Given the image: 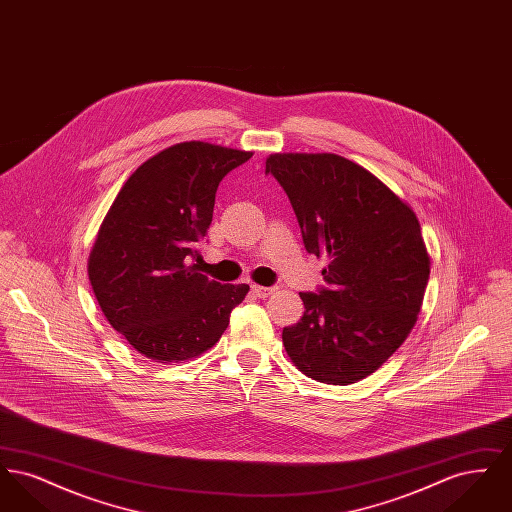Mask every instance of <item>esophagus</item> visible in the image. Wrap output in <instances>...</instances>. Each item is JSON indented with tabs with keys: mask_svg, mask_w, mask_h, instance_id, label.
Returning <instances> with one entry per match:
<instances>
[{
	"mask_svg": "<svg viewBox=\"0 0 512 512\" xmlns=\"http://www.w3.org/2000/svg\"><path fill=\"white\" fill-rule=\"evenodd\" d=\"M251 292L255 297H268L270 293L274 292V288H267V286H259V284H253L251 286Z\"/></svg>",
	"mask_w": 512,
	"mask_h": 512,
	"instance_id": "obj_1",
	"label": "esophagus"
}]
</instances>
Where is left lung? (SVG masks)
Masks as SVG:
<instances>
[{"label": "left lung", "mask_w": 512, "mask_h": 512, "mask_svg": "<svg viewBox=\"0 0 512 512\" xmlns=\"http://www.w3.org/2000/svg\"><path fill=\"white\" fill-rule=\"evenodd\" d=\"M305 249L326 257V288L299 293L305 313L282 341L305 376L347 386L370 376L407 340L430 278L413 209L361 165L334 153H274Z\"/></svg>", "instance_id": "obj_1"}]
</instances>
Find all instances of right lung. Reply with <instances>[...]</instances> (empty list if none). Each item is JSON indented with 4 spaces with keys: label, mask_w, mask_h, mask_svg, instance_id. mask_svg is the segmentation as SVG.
I'll return each instance as SVG.
<instances>
[{
    "label": "right lung",
    "mask_w": 512,
    "mask_h": 512,
    "mask_svg": "<svg viewBox=\"0 0 512 512\" xmlns=\"http://www.w3.org/2000/svg\"><path fill=\"white\" fill-rule=\"evenodd\" d=\"M253 153L182 142L142 163L99 226L88 276L109 324L155 363L199 357L220 340L247 284L199 272L220 180Z\"/></svg>",
    "instance_id": "add662e5"
}]
</instances>
